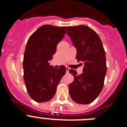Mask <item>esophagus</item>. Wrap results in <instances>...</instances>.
Returning <instances> with one entry per match:
<instances>
[{
    "instance_id": "34e87169",
    "label": "esophagus",
    "mask_w": 127,
    "mask_h": 127,
    "mask_svg": "<svg viewBox=\"0 0 127 127\" xmlns=\"http://www.w3.org/2000/svg\"><path fill=\"white\" fill-rule=\"evenodd\" d=\"M65 69H66V72H69V70H70V68H69V67H66Z\"/></svg>"
}]
</instances>
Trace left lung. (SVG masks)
I'll use <instances>...</instances> for the list:
<instances>
[{
  "label": "left lung",
  "mask_w": 127,
  "mask_h": 127,
  "mask_svg": "<svg viewBox=\"0 0 127 127\" xmlns=\"http://www.w3.org/2000/svg\"><path fill=\"white\" fill-rule=\"evenodd\" d=\"M66 33L77 50V62L84 65L80 75L75 70H69L74 76L73 82L69 86V95L77 104H90L101 92L107 71L102 43L98 34L88 26L67 27Z\"/></svg>",
  "instance_id": "1"
}]
</instances>
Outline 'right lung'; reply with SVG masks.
I'll return each instance as SVG.
<instances>
[{"label": "right lung", "mask_w": 127, "mask_h": 127, "mask_svg": "<svg viewBox=\"0 0 127 127\" xmlns=\"http://www.w3.org/2000/svg\"><path fill=\"white\" fill-rule=\"evenodd\" d=\"M66 27L44 25L29 37L23 56V78L30 97L37 102L53 98L57 85L65 74L64 65L56 69L49 60L65 33Z\"/></svg>", "instance_id": "1"}]
</instances>
